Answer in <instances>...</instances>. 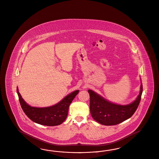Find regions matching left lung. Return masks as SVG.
<instances>
[{"instance_id":"left-lung-1","label":"left lung","mask_w":159,"mask_h":159,"mask_svg":"<svg viewBox=\"0 0 159 159\" xmlns=\"http://www.w3.org/2000/svg\"><path fill=\"white\" fill-rule=\"evenodd\" d=\"M90 110L94 120L105 126L119 124L131 117L137 110L143 92L142 83L137 99L131 104L119 105L109 102L97 93L89 90Z\"/></svg>"}]
</instances>
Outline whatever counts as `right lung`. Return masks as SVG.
Listing matches in <instances>:
<instances>
[{
  "instance_id": "add662e5",
  "label": "right lung",
  "mask_w": 159,
  "mask_h": 159,
  "mask_svg": "<svg viewBox=\"0 0 159 159\" xmlns=\"http://www.w3.org/2000/svg\"><path fill=\"white\" fill-rule=\"evenodd\" d=\"M79 92V90H76L69 94L59 103L54 106L39 108L28 105L22 99L17 88L19 100L26 115L36 123L48 126L59 125L66 120L69 106Z\"/></svg>"
}]
</instances>
